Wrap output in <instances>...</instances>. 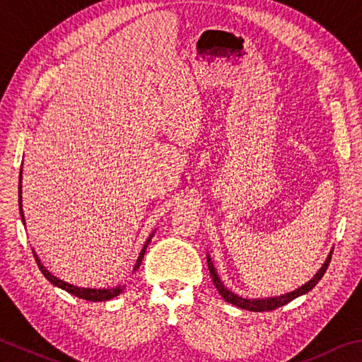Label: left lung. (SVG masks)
I'll list each match as a JSON object with an SVG mask.
<instances>
[{"instance_id": "obj_1", "label": "left lung", "mask_w": 362, "mask_h": 362, "mask_svg": "<svg viewBox=\"0 0 362 362\" xmlns=\"http://www.w3.org/2000/svg\"><path fill=\"white\" fill-rule=\"evenodd\" d=\"M329 261H331V255L327 256V259L325 261V264L321 266L320 271L315 274V277L312 280H308L305 285L299 286L298 290H294L291 293H286V294H281V296H275V298H266V299H245V298H240V296L234 294L233 291H229L228 288L221 284V280L218 275H216L215 267L212 264V259H210V256L207 255V264H209V271H210V277L214 280V285L216 286V290L221 294V298L225 299L229 304H233L239 308H244V310H250V312H267V310H275V308H279L281 305L288 304V302H291L293 299L299 298V296L305 294L312 290V288L318 284L323 277L327 266H329Z\"/></svg>"}]
</instances>
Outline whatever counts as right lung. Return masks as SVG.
I'll return each instance as SVG.
<instances>
[{
    "instance_id": "1",
    "label": "right lung",
    "mask_w": 362,
    "mask_h": 362,
    "mask_svg": "<svg viewBox=\"0 0 362 362\" xmlns=\"http://www.w3.org/2000/svg\"><path fill=\"white\" fill-rule=\"evenodd\" d=\"M18 179L22 180V169H21V177H18ZM18 207H21V218H22V223L25 225V216H23V209H22V185H18ZM152 238H153V234L150 235V238H148L147 242H146V245H144V248L141 250L139 258H137V261H136V266H134V269H133V272L137 271V269H139L141 262H142V258H144V253H146L148 242H150V239H152ZM33 255H35V259H36V262H37V267L41 269V272L44 274V277L47 279L52 285L62 288V290L71 293L72 296H76V298H81V299H85V300H91V302H103V300H109V299L115 298V296L120 294V293L123 291V288H124V286L118 285V286H115V288H100V290H98V288H81V286H74V285L68 284V281L60 280V279H57L55 275H52V274L47 271V269H45V267L42 266V262H41V259L37 258V255H36L35 252H33Z\"/></svg>"
}]
</instances>
